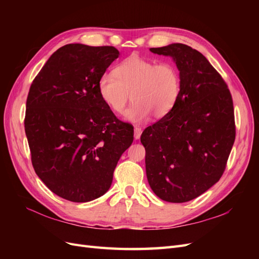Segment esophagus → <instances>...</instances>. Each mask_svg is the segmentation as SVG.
<instances>
[{
	"label": "esophagus",
	"instance_id": "obj_1",
	"mask_svg": "<svg viewBox=\"0 0 259 259\" xmlns=\"http://www.w3.org/2000/svg\"><path fill=\"white\" fill-rule=\"evenodd\" d=\"M142 128H140L139 126H135V128H134V137H135V139H139L140 138V136H142Z\"/></svg>",
	"mask_w": 259,
	"mask_h": 259
}]
</instances>
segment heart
I'll use <instances>...</instances> for the list:
<instances>
[{
    "mask_svg": "<svg viewBox=\"0 0 259 259\" xmlns=\"http://www.w3.org/2000/svg\"><path fill=\"white\" fill-rule=\"evenodd\" d=\"M182 79L174 62L131 55L98 80V93L104 103L117 114H123L128 101H134L126 112L133 122H143L152 114L162 119L174 108L179 97Z\"/></svg>",
    "mask_w": 259,
    "mask_h": 259,
    "instance_id": "heart-1",
    "label": "heart"
}]
</instances>
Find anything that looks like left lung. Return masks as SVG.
I'll list each match as a JSON object with an SVG mask.
<instances>
[{
	"label": "left lung",
	"mask_w": 259,
	"mask_h": 259,
	"mask_svg": "<svg viewBox=\"0 0 259 259\" xmlns=\"http://www.w3.org/2000/svg\"><path fill=\"white\" fill-rule=\"evenodd\" d=\"M150 51L174 58L182 86L171 111L143 132L146 173L160 199L184 203L215 185L236 139L228 85L203 55L185 44Z\"/></svg>",
	"instance_id": "obj_1"
}]
</instances>
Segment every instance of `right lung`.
Segmentation results:
<instances>
[{
	"mask_svg": "<svg viewBox=\"0 0 259 259\" xmlns=\"http://www.w3.org/2000/svg\"><path fill=\"white\" fill-rule=\"evenodd\" d=\"M113 46L67 44L30 86L25 131L36 175L58 197L76 203L105 194L134 127L117 119L98 80L119 57Z\"/></svg>",
	"mask_w": 259,
	"mask_h": 259,
	"instance_id": "1",
	"label": "right lung"
}]
</instances>
